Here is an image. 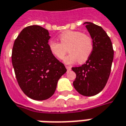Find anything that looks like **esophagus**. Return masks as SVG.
<instances>
[{
    "label": "esophagus",
    "instance_id": "34e87169",
    "mask_svg": "<svg viewBox=\"0 0 126 126\" xmlns=\"http://www.w3.org/2000/svg\"><path fill=\"white\" fill-rule=\"evenodd\" d=\"M66 68H67V70H71V66L70 65H66Z\"/></svg>",
    "mask_w": 126,
    "mask_h": 126
}]
</instances>
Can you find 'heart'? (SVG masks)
<instances>
[{"mask_svg": "<svg viewBox=\"0 0 126 126\" xmlns=\"http://www.w3.org/2000/svg\"><path fill=\"white\" fill-rule=\"evenodd\" d=\"M61 43L54 39L48 43L50 52L56 59L62 60L67 50L70 53L64 62L67 64H73L79 61L84 63L90 58L94 49V41L91 36L85 34L79 31H67L59 36Z\"/></svg>", "mask_w": 126, "mask_h": 126, "instance_id": "b5f03b06", "label": "heart"}]
</instances>
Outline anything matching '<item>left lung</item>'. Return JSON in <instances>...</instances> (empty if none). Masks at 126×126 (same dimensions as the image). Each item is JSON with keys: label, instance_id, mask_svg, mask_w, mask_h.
I'll return each instance as SVG.
<instances>
[{"label": "left lung", "instance_id": "left-lung-1", "mask_svg": "<svg viewBox=\"0 0 126 126\" xmlns=\"http://www.w3.org/2000/svg\"><path fill=\"white\" fill-rule=\"evenodd\" d=\"M85 27L93 38L94 49L91 56L81 66L72 67L76 73L73 85L79 94L94 96L101 92L109 79L114 58L110 37L102 27L90 22Z\"/></svg>", "mask_w": 126, "mask_h": 126}]
</instances>
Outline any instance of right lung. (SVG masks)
Wrapping results in <instances>:
<instances>
[{
    "label": "right lung",
    "instance_id": "obj_1",
    "mask_svg": "<svg viewBox=\"0 0 126 126\" xmlns=\"http://www.w3.org/2000/svg\"><path fill=\"white\" fill-rule=\"evenodd\" d=\"M49 38L45 28L30 25L20 32L13 46L12 61L16 80L23 92L34 100L51 97L67 71L50 52Z\"/></svg>",
    "mask_w": 126,
    "mask_h": 126
}]
</instances>
